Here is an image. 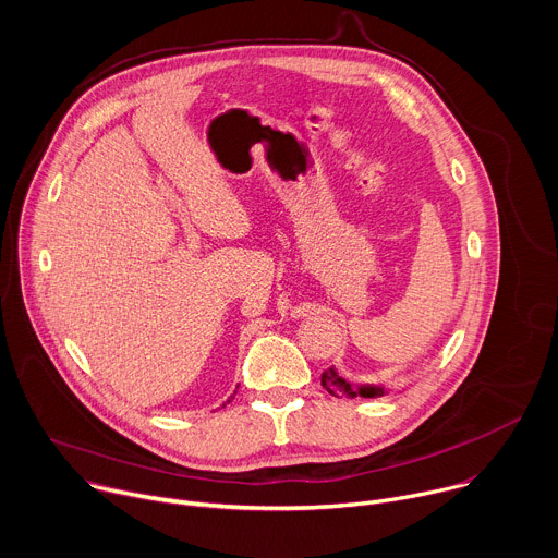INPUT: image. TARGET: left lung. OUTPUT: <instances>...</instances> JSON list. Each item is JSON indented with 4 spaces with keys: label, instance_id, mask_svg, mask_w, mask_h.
<instances>
[{
    "label": "left lung",
    "instance_id": "obj_1",
    "mask_svg": "<svg viewBox=\"0 0 558 558\" xmlns=\"http://www.w3.org/2000/svg\"><path fill=\"white\" fill-rule=\"evenodd\" d=\"M320 381H323V386H325L331 395H336V397H340V395H344V397H384V395L388 392V388L381 386V384H360V386H353L351 381H347V379L336 371V366H329V368L323 373Z\"/></svg>",
    "mask_w": 558,
    "mask_h": 558
}]
</instances>
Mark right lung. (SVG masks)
Instances as JSON below:
<instances>
[{"label": "right lung", "instance_id": "right-lung-1", "mask_svg": "<svg viewBox=\"0 0 558 558\" xmlns=\"http://www.w3.org/2000/svg\"><path fill=\"white\" fill-rule=\"evenodd\" d=\"M227 402H229V400H227Z\"/></svg>", "mask_w": 558, "mask_h": 558}]
</instances>
